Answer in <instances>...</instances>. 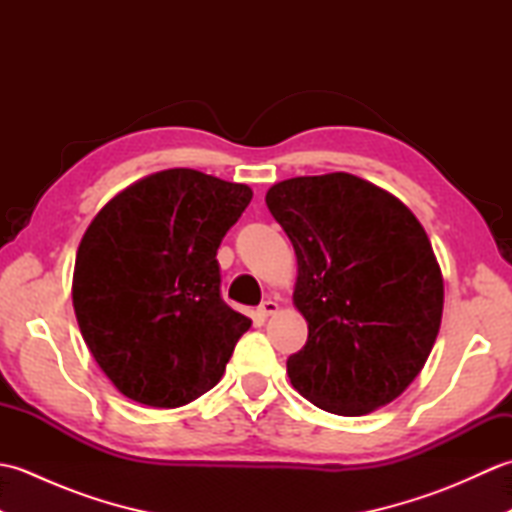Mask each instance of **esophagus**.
Listing matches in <instances>:
<instances>
[{"instance_id": "34e87169", "label": "esophagus", "mask_w": 512, "mask_h": 512, "mask_svg": "<svg viewBox=\"0 0 512 512\" xmlns=\"http://www.w3.org/2000/svg\"><path fill=\"white\" fill-rule=\"evenodd\" d=\"M277 310H279L277 303L266 299V301H262V306L257 308V317H259V319H268V317H273V314H275Z\"/></svg>"}]
</instances>
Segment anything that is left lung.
I'll use <instances>...</instances> for the list:
<instances>
[{
    "label": "left lung",
    "instance_id": "obj_1",
    "mask_svg": "<svg viewBox=\"0 0 512 512\" xmlns=\"http://www.w3.org/2000/svg\"><path fill=\"white\" fill-rule=\"evenodd\" d=\"M266 204L295 246V306L308 321L286 363L292 387L336 416L398 398L427 363L444 303L416 215L350 173L284 180Z\"/></svg>",
    "mask_w": 512,
    "mask_h": 512
}]
</instances>
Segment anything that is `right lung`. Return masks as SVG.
Segmentation results:
<instances>
[{"label": "right lung", "mask_w": 512, "mask_h": 512, "mask_svg": "<svg viewBox=\"0 0 512 512\" xmlns=\"http://www.w3.org/2000/svg\"><path fill=\"white\" fill-rule=\"evenodd\" d=\"M253 191L193 169L107 202L74 264L76 321L96 363L140 405L173 409L220 383L250 319L222 299L217 248Z\"/></svg>", "instance_id": "obj_1"}]
</instances>
